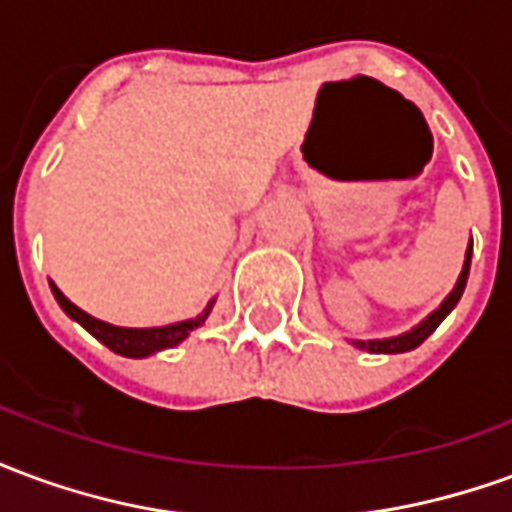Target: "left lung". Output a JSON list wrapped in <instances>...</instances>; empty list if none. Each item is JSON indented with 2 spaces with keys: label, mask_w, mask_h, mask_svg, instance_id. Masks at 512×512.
I'll use <instances>...</instances> for the list:
<instances>
[{
  "label": "left lung",
  "mask_w": 512,
  "mask_h": 512,
  "mask_svg": "<svg viewBox=\"0 0 512 512\" xmlns=\"http://www.w3.org/2000/svg\"><path fill=\"white\" fill-rule=\"evenodd\" d=\"M469 263H472V244L466 249V263H463L461 277H458V285L452 290L447 299L441 301V307L436 312H430L425 321L419 323L417 329H411V332L400 334V337H389V340H356V348H362V351H370V354H403V351H411V348H417L428 340L430 334L436 332V326H439L447 315L452 312V307L461 301V293L466 288V279H469Z\"/></svg>",
  "instance_id": "left-lung-1"
}]
</instances>
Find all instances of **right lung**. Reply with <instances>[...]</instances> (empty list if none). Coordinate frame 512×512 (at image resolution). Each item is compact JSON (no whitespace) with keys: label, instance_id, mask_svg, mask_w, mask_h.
<instances>
[{"label":"right lung","instance_id":"right-lung-1","mask_svg":"<svg viewBox=\"0 0 512 512\" xmlns=\"http://www.w3.org/2000/svg\"><path fill=\"white\" fill-rule=\"evenodd\" d=\"M51 293H54V299L60 301L62 310L68 312L73 321L82 323L84 329L93 334L95 340H101L109 351H115V354L120 356H131V359H142V356H150L156 354V351H164V348H172V345L183 343L197 326L205 323V318H208V312H211L213 307L211 301V304L205 307V312L197 315L194 321L158 326V329H123V326H112V323L98 321L93 315H87L84 310H79L73 301H68L62 296V290L57 288V285H51Z\"/></svg>","mask_w":512,"mask_h":512}]
</instances>
